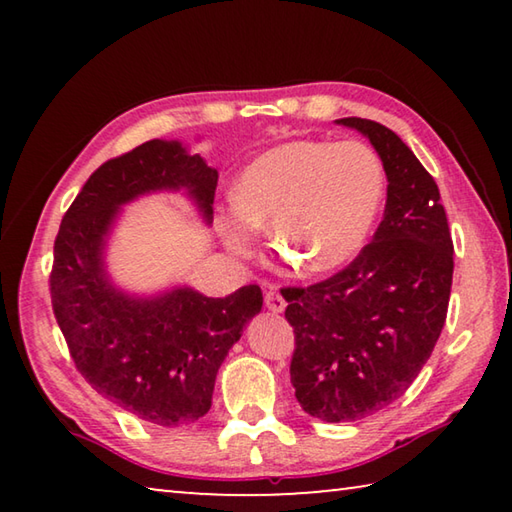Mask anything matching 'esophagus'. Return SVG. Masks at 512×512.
<instances>
[{
	"instance_id": "1",
	"label": "esophagus",
	"mask_w": 512,
	"mask_h": 512,
	"mask_svg": "<svg viewBox=\"0 0 512 512\" xmlns=\"http://www.w3.org/2000/svg\"><path fill=\"white\" fill-rule=\"evenodd\" d=\"M264 302H266V307L273 311V314H282V311L287 309V300H284V298H282V293L277 291V289H273V287L266 291Z\"/></svg>"
}]
</instances>
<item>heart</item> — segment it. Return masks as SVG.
Wrapping results in <instances>:
<instances>
[{"instance_id": "b5f03b06", "label": "heart", "mask_w": 512, "mask_h": 512, "mask_svg": "<svg viewBox=\"0 0 512 512\" xmlns=\"http://www.w3.org/2000/svg\"><path fill=\"white\" fill-rule=\"evenodd\" d=\"M386 196V171L363 142H287L246 164L221 225L230 250L248 255L262 225L277 253L327 273L368 244Z\"/></svg>"}]
</instances>
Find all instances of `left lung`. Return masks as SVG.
<instances>
[{
	"label": "left lung",
	"instance_id": "left-lung-1",
	"mask_svg": "<svg viewBox=\"0 0 512 512\" xmlns=\"http://www.w3.org/2000/svg\"><path fill=\"white\" fill-rule=\"evenodd\" d=\"M368 137L386 171V210L354 262L307 289H282L296 334L291 384L302 409L354 422L406 393L443 332L454 244L436 180L391 128L336 119Z\"/></svg>",
	"mask_w": 512,
	"mask_h": 512
}]
</instances>
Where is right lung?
<instances>
[{"label":"right lung","instance_id":"add662e5","mask_svg":"<svg viewBox=\"0 0 512 512\" xmlns=\"http://www.w3.org/2000/svg\"><path fill=\"white\" fill-rule=\"evenodd\" d=\"M216 180L219 171L183 142L151 140L92 173L54 244L51 305L76 368L94 391L158 427L210 411L216 372L262 311V289L207 298L176 284L140 296L108 273V239L121 207L160 192H183L210 225Z\"/></svg>","mask_w":512,"mask_h":512}]
</instances>
